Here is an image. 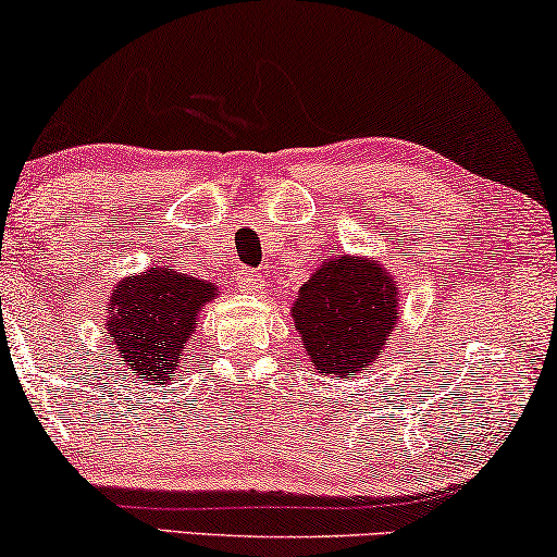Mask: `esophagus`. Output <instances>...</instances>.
I'll return each instance as SVG.
<instances>
[{
    "instance_id": "esophagus-1",
    "label": "esophagus",
    "mask_w": 557,
    "mask_h": 557,
    "mask_svg": "<svg viewBox=\"0 0 557 557\" xmlns=\"http://www.w3.org/2000/svg\"><path fill=\"white\" fill-rule=\"evenodd\" d=\"M239 282H242V287L249 289V293H255V289H262V285H264L260 272H249V270L239 272Z\"/></svg>"
}]
</instances>
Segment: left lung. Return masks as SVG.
<instances>
[{"label": "left lung", "instance_id": "left-lung-1", "mask_svg": "<svg viewBox=\"0 0 557 557\" xmlns=\"http://www.w3.org/2000/svg\"><path fill=\"white\" fill-rule=\"evenodd\" d=\"M394 277L371 260L338 257L305 282L295 327L318 373L333 379L368 371L383 354L398 310Z\"/></svg>", "mask_w": 557, "mask_h": 557}]
</instances>
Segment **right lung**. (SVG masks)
<instances>
[{"label": "right lung", "instance_id": "1", "mask_svg": "<svg viewBox=\"0 0 557 557\" xmlns=\"http://www.w3.org/2000/svg\"><path fill=\"white\" fill-rule=\"evenodd\" d=\"M214 295L211 282L169 268L123 280L111 293L108 348L123 368L159 386L178 371L199 312Z\"/></svg>", "mask_w": 557, "mask_h": 557}]
</instances>
